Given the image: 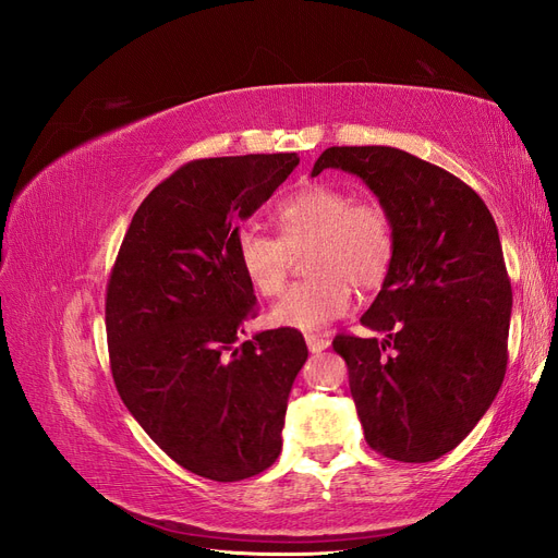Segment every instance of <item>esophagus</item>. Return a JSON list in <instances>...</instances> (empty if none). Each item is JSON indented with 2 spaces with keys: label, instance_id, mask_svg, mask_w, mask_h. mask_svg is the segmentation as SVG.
<instances>
[{
  "label": "esophagus",
  "instance_id": "1",
  "mask_svg": "<svg viewBox=\"0 0 558 558\" xmlns=\"http://www.w3.org/2000/svg\"><path fill=\"white\" fill-rule=\"evenodd\" d=\"M305 340H307V347H310V351H312V353H320V351H326V349L330 347V340H328V337L307 335Z\"/></svg>",
  "mask_w": 558,
  "mask_h": 558
}]
</instances>
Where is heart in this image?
<instances>
[{"label":"heart","mask_w":558,"mask_h":558,"mask_svg":"<svg viewBox=\"0 0 558 558\" xmlns=\"http://www.w3.org/2000/svg\"><path fill=\"white\" fill-rule=\"evenodd\" d=\"M279 238L246 226L234 256L253 291L277 295L291 269V253L307 248L310 279L291 286L269 312L275 326L314 332L353 307V286L375 289L396 251L393 218L379 199H356L330 183L302 185L275 207Z\"/></svg>","instance_id":"1"}]
</instances>
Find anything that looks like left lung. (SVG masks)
I'll list each match as a JSON object with an SVG mask.
<instances>
[{"instance_id": "8db88e82", "label": "left lung", "mask_w": 558, "mask_h": 558, "mask_svg": "<svg viewBox=\"0 0 558 558\" xmlns=\"http://www.w3.org/2000/svg\"><path fill=\"white\" fill-rule=\"evenodd\" d=\"M324 170L359 177L396 228L361 316L375 335L332 340L365 440L386 459L435 461L477 426L508 367L512 286L496 221L470 185L400 148L330 146L312 177Z\"/></svg>"}]
</instances>
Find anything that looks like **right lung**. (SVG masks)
Wrapping results in <instances>:
<instances>
[{"label":"right lung","instance_id":"add662e5","mask_svg":"<svg viewBox=\"0 0 558 558\" xmlns=\"http://www.w3.org/2000/svg\"><path fill=\"white\" fill-rule=\"evenodd\" d=\"M298 154L183 165L134 211L107 289L111 375L130 414L199 477L240 482L281 453L307 344L293 328L238 344L256 314L234 256L238 221L260 209Z\"/></svg>","mask_w":558,"mask_h":558}]
</instances>
